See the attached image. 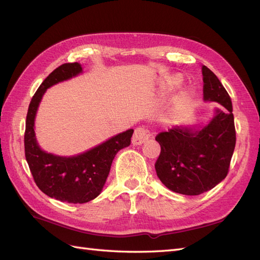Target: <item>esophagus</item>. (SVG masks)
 I'll return each mask as SVG.
<instances>
[{
  "label": "esophagus",
  "instance_id": "esophagus-1",
  "mask_svg": "<svg viewBox=\"0 0 260 260\" xmlns=\"http://www.w3.org/2000/svg\"><path fill=\"white\" fill-rule=\"evenodd\" d=\"M147 140H148V133L144 128L140 127L135 130V133H133V137H132L133 145H141L144 142H146Z\"/></svg>",
  "mask_w": 260,
  "mask_h": 260
}]
</instances>
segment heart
<instances>
[{
    "instance_id": "1",
    "label": "heart",
    "mask_w": 260,
    "mask_h": 260,
    "mask_svg": "<svg viewBox=\"0 0 260 260\" xmlns=\"http://www.w3.org/2000/svg\"><path fill=\"white\" fill-rule=\"evenodd\" d=\"M182 78H181L179 75H175L169 78L168 84L171 86H175L180 84ZM195 93L191 88H183L181 89L177 95L172 99L171 102V106H170V112L174 116H181L184 114L187 108L190 107L192 104L193 99H194Z\"/></svg>"
}]
</instances>
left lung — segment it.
Masks as SVG:
<instances>
[{
    "label": "left lung",
    "instance_id": "obj_1",
    "mask_svg": "<svg viewBox=\"0 0 260 260\" xmlns=\"http://www.w3.org/2000/svg\"><path fill=\"white\" fill-rule=\"evenodd\" d=\"M205 102H216L206 123L180 124L156 137L160 155L155 164L157 177L170 191L200 195L226 177L235 147L234 117L229 94L217 76L202 66Z\"/></svg>",
    "mask_w": 260,
    "mask_h": 260
}]
</instances>
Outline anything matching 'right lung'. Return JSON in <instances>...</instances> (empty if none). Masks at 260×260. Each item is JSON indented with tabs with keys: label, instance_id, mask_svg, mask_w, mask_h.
Listing matches in <instances>:
<instances>
[{
	"label": "right lung",
	"instance_id": "add662e5",
	"mask_svg": "<svg viewBox=\"0 0 260 260\" xmlns=\"http://www.w3.org/2000/svg\"><path fill=\"white\" fill-rule=\"evenodd\" d=\"M82 74L79 62L62 64L48 77L30 102L26 119L25 155L35 182L52 199L72 204L88 203L101 194L116 154L130 145L133 129L109 138L96 146L74 156L48 153L39 145L35 120L39 105L49 88Z\"/></svg>",
	"mask_w": 260,
	"mask_h": 260
}]
</instances>
